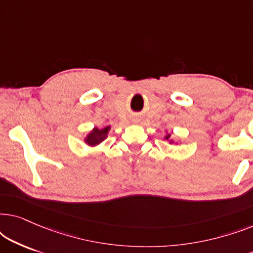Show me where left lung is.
<instances>
[{
  "label": "left lung",
  "mask_w": 253,
  "mask_h": 253,
  "mask_svg": "<svg viewBox=\"0 0 253 253\" xmlns=\"http://www.w3.org/2000/svg\"><path fill=\"white\" fill-rule=\"evenodd\" d=\"M169 137H170V134H168V136H167V137H166V139H168V138H169Z\"/></svg>",
  "instance_id": "obj_1"
}]
</instances>
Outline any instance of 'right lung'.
Instances as JSON below:
<instances>
[{"label": "right lung", "instance_id": "right-lung-1", "mask_svg": "<svg viewBox=\"0 0 253 253\" xmlns=\"http://www.w3.org/2000/svg\"><path fill=\"white\" fill-rule=\"evenodd\" d=\"M109 129H110L109 126H107L105 129H101V130L98 129V127H94L92 132L88 134L87 138H86V141H87L89 145H96L101 143L102 140H105L107 138V133H108Z\"/></svg>", "mask_w": 253, "mask_h": 253}]
</instances>
